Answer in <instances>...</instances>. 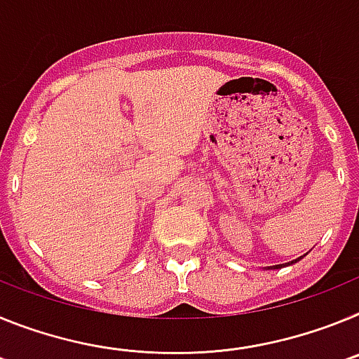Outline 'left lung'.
Masks as SVG:
<instances>
[{
    "label": "left lung",
    "mask_w": 359,
    "mask_h": 359,
    "mask_svg": "<svg viewBox=\"0 0 359 359\" xmlns=\"http://www.w3.org/2000/svg\"><path fill=\"white\" fill-rule=\"evenodd\" d=\"M275 268H282V266H275Z\"/></svg>",
    "instance_id": "obj_1"
}]
</instances>
